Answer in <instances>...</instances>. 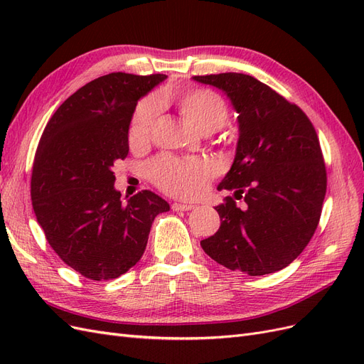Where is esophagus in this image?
<instances>
[{
    "instance_id": "34e87169",
    "label": "esophagus",
    "mask_w": 364,
    "mask_h": 364,
    "mask_svg": "<svg viewBox=\"0 0 364 364\" xmlns=\"http://www.w3.org/2000/svg\"><path fill=\"white\" fill-rule=\"evenodd\" d=\"M171 208L173 211H191V209H194L196 206L190 203H173Z\"/></svg>"
}]
</instances>
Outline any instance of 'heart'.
<instances>
[{
    "label": "heart",
    "mask_w": 364,
    "mask_h": 364,
    "mask_svg": "<svg viewBox=\"0 0 364 364\" xmlns=\"http://www.w3.org/2000/svg\"><path fill=\"white\" fill-rule=\"evenodd\" d=\"M164 103H173L179 114L202 134H213L223 127L229 115L226 102L214 91L183 90L162 94L158 102H142L132 115L129 124L130 146L141 147L147 144L156 124L159 106ZM147 174L165 193L183 199H194L208 188L209 181L215 174V165L202 158L162 155L147 165Z\"/></svg>",
    "instance_id": "b5f03b06"
}]
</instances>
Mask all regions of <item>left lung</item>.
I'll list each match as a JSON object with an SVG mask.
<instances>
[{
  "instance_id": "obj_1",
  "label": "left lung",
  "mask_w": 364,
  "mask_h": 364,
  "mask_svg": "<svg viewBox=\"0 0 364 364\" xmlns=\"http://www.w3.org/2000/svg\"><path fill=\"white\" fill-rule=\"evenodd\" d=\"M223 91L237 111L232 167L217 186L243 197L215 206L222 220L202 249L229 270L261 277L287 267L310 243L322 214L326 170L311 121L255 77L240 73L194 75Z\"/></svg>"
}]
</instances>
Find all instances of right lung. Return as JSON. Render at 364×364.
I'll list each match as a JSON object with an SVG mask.
<instances>
[{
  "label": "right lung",
  "instance_id": "add662e5",
  "mask_svg": "<svg viewBox=\"0 0 364 364\" xmlns=\"http://www.w3.org/2000/svg\"><path fill=\"white\" fill-rule=\"evenodd\" d=\"M165 74L111 73L65 100L43 129L33 162L31 205L60 259L82 277L115 279L141 259L153 220L170 211L149 190L124 203L112 167L129 153L141 97Z\"/></svg>",
  "mask_w": 364,
  "mask_h": 364
}]
</instances>
